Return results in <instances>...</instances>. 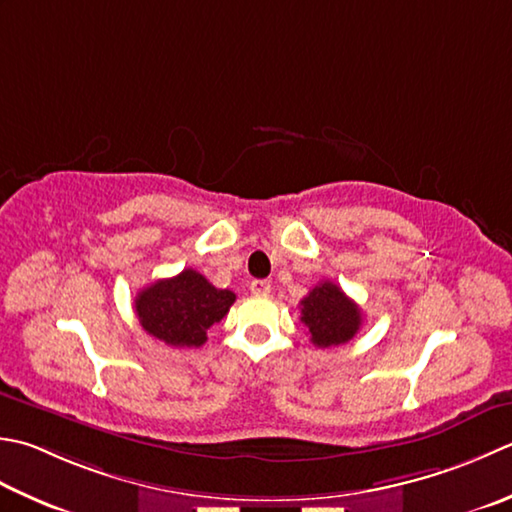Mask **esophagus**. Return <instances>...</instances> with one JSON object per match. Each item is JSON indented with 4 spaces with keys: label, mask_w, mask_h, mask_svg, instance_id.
<instances>
[{
    "label": "esophagus",
    "mask_w": 512,
    "mask_h": 512,
    "mask_svg": "<svg viewBox=\"0 0 512 512\" xmlns=\"http://www.w3.org/2000/svg\"><path fill=\"white\" fill-rule=\"evenodd\" d=\"M250 293H253V295H268L270 293V282H268V279H253V282H250Z\"/></svg>",
    "instance_id": "esophagus-1"
}]
</instances>
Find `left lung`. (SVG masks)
Segmentation results:
<instances>
[{
    "label": "left lung",
    "mask_w": 512,
    "mask_h": 512,
    "mask_svg": "<svg viewBox=\"0 0 512 512\" xmlns=\"http://www.w3.org/2000/svg\"><path fill=\"white\" fill-rule=\"evenodd\" d=\"M302 322L317 348L342 346L362 328V308L333 282L317 284L302 299Z\"/></svg>",
    "instance_id": "8db88e82"
}]
</instances>
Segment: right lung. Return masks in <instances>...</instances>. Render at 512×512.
<instances>
[{
	"label": "right lung",
	"mask_w": 512,
	"mask_h": 512,
	"mask_svg": "<svg viewBox=\"0 0 512 512\" xmlns=\"http://www.w3.org/2000/svg\"><path fill=\"white\" fill-rule=\"evenodd\" d=\"M235 302L233 290L215 288L193 268L157 279L135 297V313L148 335L175 348H199L208 330L222 322Z\"/></svg>",
	"instance_id": "right-lung-1"
}]
</instances>
